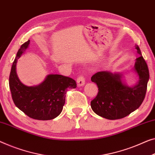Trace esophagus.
I'll return each mask as SVG.
<instances>
[{"label":"esophagus","instance_id":"esophagus-1","mask_svg":"<svg viewBox=\"0 0 155 155\" xmlns=\"http://www.w3.org/2000/svg\"><path fill=\"white\" fill-rule=\"evenodd\" d=\"M85 84V79L83 77L82 75L80 76V77L78 78L77 79V84L78 87H81L83 86Z\"/></svg>","mask_w":155,"mask_h":155}]
</instances>
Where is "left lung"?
<instances>
[{
  "label": "left lung",
  "instance_id": "1",
  "mask_svg": "<svg viewBox=\"0 0 155 155\" xmlns=\"http://www.w3.org/2000/svg\"><path fill=\"white\" fill-rule=\"evenodd\" d=\"M135 47L140 54L136 59L134 68L138 77L135 85L128 86L120 73L100 71L91 77V81L98 88L97 96L91 101V109L96 115L107 120H118L129 115L142 104L150 74L140 48L138 45Z\"/></svg>",
  "mask_w": 155,
  "mask_h": 155
}]
</instances>
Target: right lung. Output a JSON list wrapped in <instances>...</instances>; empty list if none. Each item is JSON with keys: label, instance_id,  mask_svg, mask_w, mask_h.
I'll list each match as a JSON object with an SVG mask.
<instances>
[{"label": "right lung", "instance_id": "right-lung-1", "mask_svg": "<svg viewBox=\"0 0 155 155\" xmlns=\"http://www.w3.org/2000/svg\"><path fill=\"white\" fill-rule=\"evenodd\" d=\"M30 40L19 49L11 68L9 85L15 104L29 117L38 120H50L61 113L68 89L77 87L72 78L57 74L46 76L44 81L35 86H27L18 78L17 60L28 48Z\"/></svg>", "mask_w": 155, "mask_h": 155}]
</instances>
